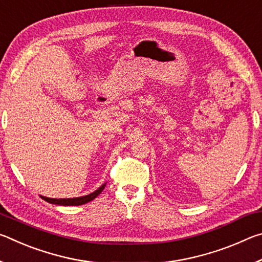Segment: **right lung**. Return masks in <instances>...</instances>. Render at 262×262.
Listing matches in <instances>:
<instances>
[{"label":"right lung","instance_id":"obj_1","mask_svg":"<svg viewBox=\"0 0 262 262\" xmlns=\"http://www.w3.org/2000/svg\"><path fill=\"white\" fill-rule=\"evenodd\" d=\"M106 184L101 185L98 189H96L94 193H90L89 195H84V196H79V198H73V199H51V198H46V196H41L42 200H45L50 203H53V205H59V206H81L84 205V203H88L96 199L98 195L103 192V189L105 188Z\"/></svg>","mask_w":262,"mask_h":262}]
</instances>
